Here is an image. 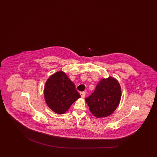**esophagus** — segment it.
Masks as SVG:
<instances>
[{"label":"esophagus","instance_id":"obj_1","mask_svg":"<svg viewBox=\"0 0 157 157\" xmlns=\"http://www.w3.org/2000/svg\"><path fill=\"white\" fill-rule=\"evenodd\" d=\"M80 95H81V97H82V98H84L85 96L86 93H85V91H83V92H80Z\"/></svg>","mask_w":157,"mask_h":157}]
</instances>
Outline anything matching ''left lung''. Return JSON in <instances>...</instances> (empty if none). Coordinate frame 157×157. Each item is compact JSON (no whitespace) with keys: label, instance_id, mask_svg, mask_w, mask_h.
I'll return each mask as SVG.
<instances>
[{"label":"left lung","instance_id":"8db88e82","mask_svg":"<svg viewBox=\"0 0 157 157\" xmlns=\"http://www.w3.org/2000/svg\"><path fill=\"white\" fill-rule=\"evenodd\" d=\"M121 98L120 85L112 77L104 78L93 93L85 98L91 113L98 118L107 117L118 107Z\"/></svg>","mask_w":157,"mask_h":157}]
</instances>
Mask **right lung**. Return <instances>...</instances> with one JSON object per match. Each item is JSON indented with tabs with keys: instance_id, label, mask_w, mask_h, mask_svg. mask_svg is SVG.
<instances>
[{
	"instance_id": "right-lung-1",
	"label": "right lung",
	"mask_w": 157,
	"mask_h": 157,
	"mask_svg": "<svg viewBox=\"0 0 157 157\" xmlns=\"http://www.w3.org/2000/svg\"><path fill=\"white\" fill-rule=\"evenodd\" d=\"M44 97L47 105L54 112L63 114L80 98L74 83L63 72L51 76L46 82Z\"/></svg>"
}]
</instances>
